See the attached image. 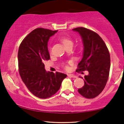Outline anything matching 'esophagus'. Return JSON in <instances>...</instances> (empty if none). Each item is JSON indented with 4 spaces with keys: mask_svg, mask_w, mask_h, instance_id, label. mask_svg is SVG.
<instances>
[{
    "mask_svg": "<svg viewBox=\"0 0 124 124\" xmlns=\"http://www.w3.org/2000/svg\"><path fill=\"white\" fill-rule=\"evenodd\" d=\"M68 76L71 77V78H78L76 76L74 75V74H68Z\"/></svg>",
    "mask_w": 124,
    "mask_h": 124,
    "instance_id": "34e87169",
    "label": "esophagus"
}]
</instances>
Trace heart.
<instances>
[{"label": "heart", "instance_id": "1", "mask_svg": "<svg viewBox=\"0 0 124 124\" xmlns=\"http://www.w3.org/2000/svg\"><path fill=\"white\" fill-rule=\"evenodd\" d=\"M60 40L61 42L63 44V45L64 46H67V45H69V44H73L72 41H71V39L69 38V37H62V38H60ZM66 67L67 68V67Z\"/></svg>", "mask_w": 124, "mask_h": 124}]
</instances>
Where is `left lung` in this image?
<instances>
[{
	"instance_id": "8db88e82",
	"label": "left lung",
	"mask_w": 124,
	"mask_h": 124,
	"mask_svg": "<svg viewBox=\"0 0 124 124\" xmlns=\"http://www.w3.org/2000/svg\"><path fill=\"white\" fill-rule=\"evenodd\" d=\"M73 31L80 34L83 45V58L78 64L77 71L89 72L85 76V85L78 92L85 98L92 99L103 91L107 83L110 66L109 53L97 33L83 27Z\"/></svg>"
}]
</instances>
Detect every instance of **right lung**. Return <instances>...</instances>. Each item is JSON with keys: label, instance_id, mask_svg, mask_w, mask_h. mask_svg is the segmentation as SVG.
I'll return each instance as SVG.
<instances>
[{"label": "right lung", "instance_id": "obj_1", "mask_svg": "<svg viewBox=\"0 0 124 124\" xmlns=\"http://www.w3.org/2000/svg\"><path fill=\"white\" fill-rule=\"evenodd\" d=\"M57 31L35 29L23 39L18 50L21 78L31 92L41 99L54 95L67 77L64 73L47 72L44 64L50 58L47 46L49 39Z\"/></svg>", "mask_w": 124, "mask_h": 124}]
</instances>
